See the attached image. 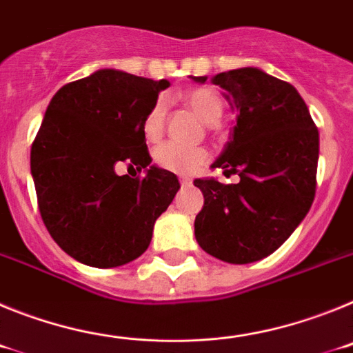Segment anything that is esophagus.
<instances>
[{"label": "esophagus", "mask_w": 353, "mask_h": 353, "mask_svg": "<svg viewBox=\"0 0 353 353\" xmlns=\"http://www.w3.org/2000/svg\"><path fill=\"white\" fill-rule=\"evenodd\" d=\"M179 180H180V183H182V187H189L192 183V180L189 179V176H183V174H180Z\"/></svg>", "instance_id": "1"}]
</instances>
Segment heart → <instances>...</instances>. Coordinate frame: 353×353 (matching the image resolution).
<instances>
[{"instance_id":"1","label":"heart","mask_w":353,"mask_h":353,"mask_svg":"<svg viewBox=\"0 0 353 353\" xmlns=\"http://www.w3.org/2000/svg\"><path fill=\"white\" fill-rule=\"evenodd\" d=\"M183 101L207 123H214L223 114L221 97L208 88L191 90L183 97ZM164 120H166V105L162 101H159L150 109V113L143 121V134L148 141H157L161 138L162 130H164ZM154 157L162 170L180 174H192L207 164L210 155L205 148H187V146L176 145V143H162L161 146L155 148Z\"/></svg>"}]
</instances>
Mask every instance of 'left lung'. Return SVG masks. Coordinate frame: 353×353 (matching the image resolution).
<instances>
[{"label":"left lung","mask_w":353,"mask_h":353,"mask_svg":"<svg viewBox=\"0 0 353 353\" xmlns=\"http://www.w3.org/2000/svg\"><path fill=\"white\" fill-rule=\"evenodd\" d=\"M196 83L207 77L191 76ZM236 109V125L212 164L240 182L196 179L205 203L196 215L199 248L228 263L269 256L301 224L316 192L318 129L299 92L254 67L212 77Z\"/></svg>","instance_id":"8db88e82"}]
</instances>
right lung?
I'll return each mask as SVG.
<instances>
[{
  "label": "right lung",
  "mask_w": 353,
  "mask_h": 353,
  "mask_svg": "<svg viewBox=\"0 0 353 353\" xmlns=\"http://www.w3.org/2000/svg\"><path fill=\"white\" fill-rule=\"evenodd\" d=\"M166 79L104 68L61 86L31 145V176L42 221L68 256L90 267H120L148 249L170 207L176 174L150 166L143 121ZM120 163L147 170L116 174Z\"/></svg>",
  "instance_id": "1"
}]
</instances>
